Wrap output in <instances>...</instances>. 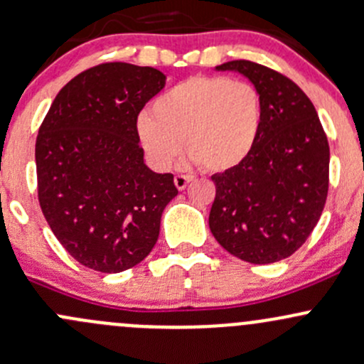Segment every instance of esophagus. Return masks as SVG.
I'll list each match as a JSON object with an SVG mask.
<instances>
[{
    "instance_id": "1",
    "label": "esophagus",
    "mask_w": 364,
    "mask_h": 364,
    "mask_svg": "<svg viewBox=\"0 0 364 364\" xmlns=\"http://www.w3.org/2000/svg\"><path fill=\"white\" fill-rule=\"evenodd\" d=\"M190 181H193V176H186V174H178L174 178V185L178 190H185L186 185H188Z\"/></svg>"
}]
</instances>
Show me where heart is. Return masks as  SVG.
Segmentation results:
<instances>
[{
  "instance_id": "b5f03b06",
  "label": "heart",
  "mask_w": 364,
  "mask_h": 364,
  "mask_svg": "<svg viewBox=\"0 0 364 364\" xmlns=\"http://www.w3.org/2000/svg\"><path fill=\"white\" fill-rule=\"evenodd\" d=\"M263 120L255 85L227 76H192L137 117L141 148L156 169H171L185 143L209 172L235 169L251 155Z\"/></svg>"
}]
</instances>
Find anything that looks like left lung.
<instances>
[{
  "label": "left lung",
  "instance_id": "1",
  "mask_svg": "<svg viewBox=\"0 0 364 364\" xmlns=\"http://www.w3.org/2000/svg\"><path fill=\"white\" fill-rule=\"evenodd\" d=\"M216 70L250 80L262 97L263 120L251 155L235 169L211 176L216 197L209 228L244 262H279L301 247L326 204V134L311 99L288 76L251 60Z\"/></svg>",
  "mask_w": 364,
  "mask_h": 364
}]
</instances>
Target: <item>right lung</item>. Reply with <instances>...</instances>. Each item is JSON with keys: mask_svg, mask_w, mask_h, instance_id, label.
Listing matches in <instances>:
<instances>
[{"mask_svg": "<svg viewBox=\"0 0 364 364\" xmlns=\"http://www.w3.org/2000/svg\"><path fill=\"white\" fill-rule=\"evenodd\" d=\"M166 87L150 66L106 63L53 99L36 137L38 200L63 247L83 267L118 274L156 244L174 176L144 164L137 114Z\"/></svg>", "mask_w": 364, "mask_h": 364, "instance_id": "1", "label": "right lung"}]
</instances>
